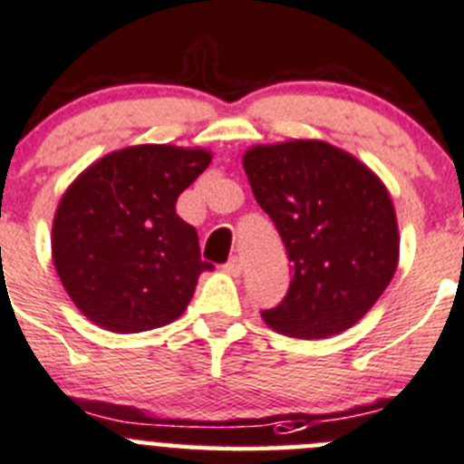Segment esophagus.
<instances>
[{
	"label": "esophagus",
	"mask_w": 464,
	"mask_h": 464,
	"mask_svg": "<svg viewBox=\"0 0 464 464\" xmlns=\"http://www.w3.org/2000/svg\"><path fill=\"white\" fill-rule=\"evenodd\" d=\"M224 272H228V274H233V276H237V274L242 272L240 258H237V256H233V258H228V263L224 265Z\"/></svg>",
	"instance_id": "1"
}]
</instances>
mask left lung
<instances>
[{
    "label": "left lung",
    "mask_w": 464,
    "mask_h": 464,
    "mask_svg": "<svg viewBox=\"0 0 464 464\" xmlns=\"http://www.w3.org/2000/svg\"><path fill=\"white\" fill-rule=\"evenodd\" d=\"M242 163L292 272L281 304L260 317L301 340L353 326L397 269V218L383 183L352 154L319 140L254 147Z\"/></svg>",
    "instance_id": "left-lung-1"
}]
</instances>
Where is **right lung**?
Instances as JSON below:
<instances>
[{
  "mask_svg": "<svg viewBox=\"0 0 464 464\" xmlns=\"http://www.w3.org/2000/svg\"><path fill=\"white\" fill-rule=\"evenodd\" d=\"M208 163L204 150L127 147L67 188L53 218V265L85 317L140 333L186 310L213 265L201 260L199 236L177 215V199Z\"/></svg>",
  "mask_w": 464,
  "mask_h": 464,
  "instance_id": "1",
  "label": "right lung"
}]
</instances>
